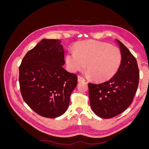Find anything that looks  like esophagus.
<instances>
[{
    "mask_svg": "<svg viewBox=\"0 0 149 149\" xmlns=\"http://www.w3.org/2000/svg\"><path fill=\"white\" fill-rule=\"evenodd\" d=\"M78 82H84V81H85V79H84V78L81 77V76H78Z\"/></svg>",
    "mask_w": 149,
    "mask_h": 149,
    "instance_id": "1",
    "label": "esophagus"
}]
</instances>
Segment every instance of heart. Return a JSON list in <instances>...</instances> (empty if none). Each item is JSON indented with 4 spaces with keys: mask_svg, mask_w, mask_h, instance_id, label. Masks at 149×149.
I'll return each instance as SVG.
<instances>
[{
    "mask_svg": "<svg viewBox=\"0 0 149 149\" xmlns=\"http://www.w3.org/2000/svg\"><path fill=\"white\" fill-rule=\"evenodd\" d=\"M121 52L109 43L83 41L76 44L74 52L68 53L66 61L73 72L83 70L97 81L109 79L118 72L122 63Z\"/></svg>",
    "mask_w": 149,
    "mask_h": 149,
    "instance_id": "b5f03b06",
    "label": "heart"
}]
</instances>
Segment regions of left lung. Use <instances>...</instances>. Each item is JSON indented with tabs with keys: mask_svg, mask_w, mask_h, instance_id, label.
Returning a JSON list of instances; mask_svg holds the SVG:
<instances>
[{
	"mask_svg": "<svg viewBox=\"0 0 149 149\" xmlns=\"http://www.w3.org/2000/svg\"><path fill=\"white\" fill-rule=\"evenodd\" d=\"M123 56L118 72L109 81L88 83L90 104L93 112L104 119L123 112L131 104L139 81L137 60L123 43L117 40Z\"/></svg>",
	"mask_w": 149,
	"mask_h": 149,
	"instance_id": "8db88e82",
	"label": "left lung"
}]
</instances>
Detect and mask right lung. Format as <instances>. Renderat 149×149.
<instances>
[{
	"label": "right lung",
	"instance_id": "obj_1",
	"mask_svg": "<svg viewBox=\"0 0 149 149\" xmlns=\"http://www.w3.org/2000/svg\"><path fill=\"white\" fill-rule=\"evenodd\" d=\"M60 40L43 39L27 52L19 67V84L24 101L48 118L63 114L78 84L77 75L66 71Z\"/></svg>",
	"mask_w": 149,
	"mask_h": 149
}]
</instances>
